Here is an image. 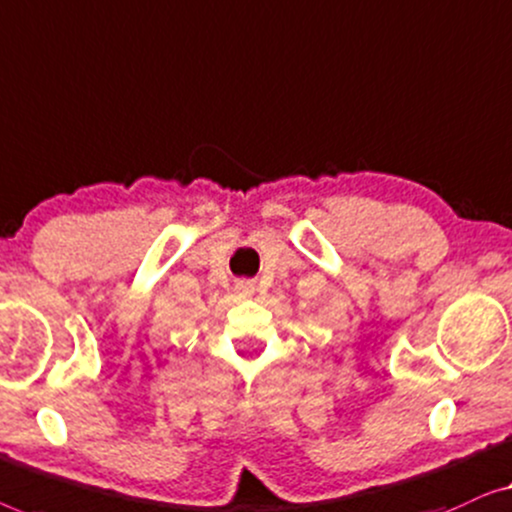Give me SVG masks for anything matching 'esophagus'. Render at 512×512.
Returning a JSON list of instances; mask_svg holds the SVG:
<instances>
[{
    "mask_svg": "<svg viewBox=\"0 0 512 512\" xmlns=\"http://www.w3.org/2000/svg\"><path fill=\"white\" fill-rule=\"evenodd\" d=\"M253 290H255V287L250 285V283H246V280H241V283L236 285V292H239L241 297H250V294H253Z\"/></svg>",
    "mask_w": 512,
    "mask_h": 512,
    "instance_id": "1",
    "label": "esophagus"
}]
</instances>
